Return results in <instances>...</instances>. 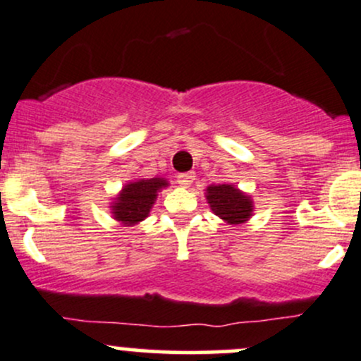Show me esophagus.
I'll use <instances>...</instances> for the list:
<instances>
[{
  "label": "esophagus",
  "instance_id": "1",
  "mask_svg": "<svg viewBox=\"0 0 361 361\" xmlns=\"http://www.w3.org/2000/svg\"><path fill=\"white\" fill-rule=\"evenodd\" d=\"M194 173L192 172H185V173H179L177 176V184L180 185V188H189V185L194 182Z\"/></svg>",
  "mask_w": 361,
  "mask_h": 361
}]
</instances>
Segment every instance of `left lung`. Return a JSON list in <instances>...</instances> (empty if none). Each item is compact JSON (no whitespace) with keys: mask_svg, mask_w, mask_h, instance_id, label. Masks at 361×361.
<instances>
[{"mask_svg":"<svg viewBox=\"0 0 361 361\" xmlns=\"http://www.w3.org/2000/svg\"><path fill=\"white\" fill-rule=\"evenodd\" d=\"M204 194L212 212L225 224L242 225L254 214L252 197L233 184H212Z\"/></svg>","mask_w":361,"mask_h":361,"instance_id":"1","label":"left lung"}]
</instances>
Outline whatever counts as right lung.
Returning a JSON list of instances; mask_svg holds the SVG:
<instances>
[{
  "label": "right lung",
  "instance_id": "add662e5",
  "mask_svg": "<svg viewBox=\"0 0 361 361\" xmlns=\"http://www.w3.org/2000/svg\"><path fill=\"white\" fill-rule=\"evenodd\" d=\"M165 188H169V180L164 177L128 182L111 202L112 216L124 226L137 225L148 216L157 196Z\"/></svg>",
  "mask_w": 361,
  "mask_h": 361
}]
</instances>
